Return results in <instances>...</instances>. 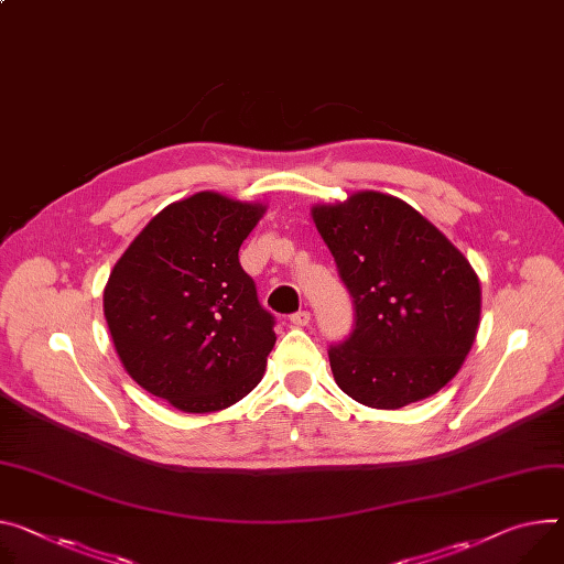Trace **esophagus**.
<instances>
[{"label": "esophagus", "instance_id": "obj_1", "mask_svg": "<svg viewBox=\"0 0 564 564\" xmlns=\"http://www.w3.org/2000/svg\"><path fill=\"white\" fill-rule=\"evenodd\" d=\"M310 321H312V314L305 312V310H300V312L291 314V323H293L295 327H305V325H310Z\"/></svg>", "mask_w": 564, "mask_h": 564}]
</instances>
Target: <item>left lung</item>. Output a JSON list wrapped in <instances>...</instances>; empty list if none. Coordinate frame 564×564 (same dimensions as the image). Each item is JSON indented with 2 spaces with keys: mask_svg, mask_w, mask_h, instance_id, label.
Here are the masks:
<instances>
[{
  "mask_svg": "<svg viewBox=\"0 0 564 564\" xmlns=\"http://www.w3.org/2000/svg\"><path fill=\"white\" fill-rule=\"evenodd\" d=\"M314 224L355 297V329L329 345L345 395L402 409L460 370L481 318V284L465 254L409 203L357 192L312 207Z\"/></svg>",
  "mask_w": 564,
  "mask_h": 564,
  "instance_id": "8db88e82",
  "label": "left lung"
}]
</instances>
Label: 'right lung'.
Wrapping results in <instances>:
<instances>
[{
	"label": "right lung",
	"instance_id": "1",
	"mask_svg": "<svg viewBox=\"0 0 564 564\" xmlns=\"http://www.w3.org/2000/svg\"><path fill=\"white\" fill-rule=\"evenodd\" d=\"M264 212L216 192L171 203L108 278L104 314L119 361L178 411L228 409L264 377L275 318L239 264Z\"/></svg>",
	"mask_w": 564,
	"mask_h": 564
}]
</instances>
